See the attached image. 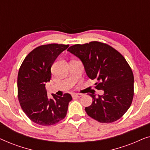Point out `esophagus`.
<instances>
[{
  "label": "esophagus",
  "instance_id": "1",
  "mask_svg": "<svg viewBox=\"0 0 150 150\" xmlns=\"http://www.w3.org/2000/svg\"><path fill=\"white\" fill-rule=\"evenodd\" d=\"M83 96V94L81 93H73L72 94V97H75V98H81Z\"/></svg>",
  "mask_w": 150,
  "mask_h": 150
}]
</instances>
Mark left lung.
Returning <instances> with one entry per match:
<instances>
[{
    "instance_id": "8db88e82",
    "label": "left lung",
    "mask_w": 150,
    "mask_h": 150,
    "mask_svg": "<svg viewBox=\"0 0 150 150\" xmlns=\"http://www.w3.org/2000/svg\"><path fill=\"white\" fill-rule=\"evenodd\" d=\"M82 61L87 76L96 79V88L104 94L85 107L89 116L101 123H112L124 115L132 104L134 76L130 65L115 49L99 42L76 44L67 49Z\"/></svg>"
}]
</instances>
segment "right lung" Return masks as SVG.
<instances>
[{"label": "right lung", "instance_id": "add662e5", "mask_svg": "<svg viewBox=\"0 0 150 150\" xmlns=\"http://www.w3.org/2000/svg\"><path fill=\"white\" fill-rule=\"evenodd\" d=\"M69 45H42L32 50L22 62L18 75V93L20 106L32 122L41 126H51L65 117L69 93L63 97L47 96L46 83L50 82L51 67L57 57Z\"/></svg>", "mask_w": 150, "mask_h": 150}]
</instances>
